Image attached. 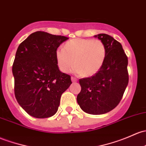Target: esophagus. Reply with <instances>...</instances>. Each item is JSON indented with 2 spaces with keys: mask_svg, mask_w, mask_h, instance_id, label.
Masks as SVG:
<instances>
[{
  "mask_svg": "<svg viewBox=\"0 0 146 146\" xmlns=\"http://www.w3.org/2000/svg\"><path fill=\"white\" fill-rule=\"evenodd\" d=\"M71 81L73 82H76L78 81V80L76 79V78H73V77H71Z\"/></svg>",
  "mask_w": 146,
  "mask_h": 146,
  "instance_id": "esophagus-1",
  "label": "esophagus"
}]
</instances>
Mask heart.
Returning a JSON list of instances; mask_svg holds the SVG:
<instances>
[{
    "instance_id": "b5f03b06",
    "label": "heart",
    "mask_w": 146,
    "mask_h": 146,
    "mask_svg": "<svg viewBox=\"0 0 146 146\" xmlns=\"http://www.w3.org/2000/svg\"><path fill=\"white\" fill-rule=\"evenodd\" d=\"M107 50L103 41L98 39L74 38L55 53L56 64L61 71L68 73L74 66L75 70L83 77L94 76L102 68Z\"/></svg>"
}]
</instances>
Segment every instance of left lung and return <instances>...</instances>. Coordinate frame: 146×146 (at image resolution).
<instances>
[{"mask_svg": "<svg viewBox=\"0 0 146 146\" xmlns=\"http://www.w3.org/2000/svg\"><path fill=\"white\" fill-rule=\"evenodd\" d=\"M103 41L107 54L102 68L94 76L80 79L78 104L85 113L101 115L114 109L122 99L128 85V59L122 46L105 33L94 36Z\"/></svg>", "mask_w": 146, "mask_h": 146, "instance_id": "left-lung-1", "label": "left lung"}]
</instances>
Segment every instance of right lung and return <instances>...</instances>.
<instances>
[{
    "label": "right lung",
    "instance_id": "add662e5",
    "mask_svg": "<svg viewBox=\"0 0 146 146\" xmlns=\"http://www.w3.org/2000/svg\"><path fill=\"white\" fill-rule=\"evenodd\" d=\"M68 39L36 31L18 47L12 66L15 95L18 104L32 117L53 116L61 94L71 85L70 76L59 70L55 58L58 47Z\"/></svg>",
    "mask_w": 146,
    "mask_h": 146
}]
</instances>
